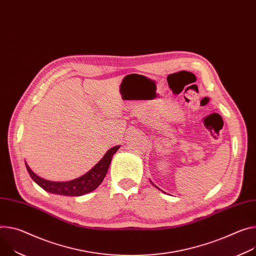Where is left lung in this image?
Instances as JSON below:
<instances>
[{
  "label": "left lung",
  "instance_id": "obj_1",
  "mask_svg": "<svg viewBox=\"0 0 256 256\" xmlns=\"http://www.w3.org/2000/svg\"><path fill=\"white\" fill-rule=\"evenodd\" d=\"M155 187H156V186H155Z\"/></svg>",
  "mask_w": 256,
  "mask_h": 256
}]
</instances>
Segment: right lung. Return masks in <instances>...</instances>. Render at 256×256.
<instances>
[{"mask_svg": "<svg viewBox=\"0 0 256 256\" xmlns=\"http://www.w3.org/2000/svg\"><path fill=\"white\" fill-rule=\"evenodd\" d=\"M120 146H114L109 149L103 158L90 172L76 180L68 182H52L42 178L30 168L26 162V166L32 178L47 192L63 196H82L94 191L99 187L108 172L113 155L120 149Z\"/></svg>", "mask_w": 256, "mask_h": 256, "instance_id": "add662e5", "label": "right lung"}]
</instances>
